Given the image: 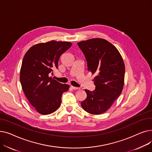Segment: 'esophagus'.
I'll list each match as a JSON object with an SVG mask.
<instances>
[{
  "label": "esophagus",
  "mask_w": 152,
  "mask_h": 152,
  "mask_svg": "<svg viewBox=\"0 0 152 152\" xmlns=\"http://www.w3.org/2000/svg\"><path fill=\"white\" fill-rule=\"evenodd\" d=\"M71 87L73 89H74V90H78V89H79V87H74V86H71Z\"/></svg>",
  "instance_id": "esophagus-1"
}]
</instances>
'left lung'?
<instances>
[{
  "instance_id": "obj_1",
  "label": "left lung",
  "mask_w": 152,
  "mask_h": 152,
  "mask_svg": "<svg viewBox=\"0 0 152 152\" xmlns=\"http://www.w3.org/2000/svg\"><path fill=\"white\" fill-rule=\"evenodd\" d=\"M83 52L87 70L95 74V89H85L87 98L81 103L83 108L92 115L107 111L120 95L124 86L125 66L120 53L107 40L95 38L77 43Z\"/></svg>"
}]
</instances>
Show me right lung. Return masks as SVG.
Segmentation results:
<instances>
[{
  "label": "right lung",
  "instance_id": "right-lung-1",
  "mask_svg": "<svg viewBox=\"0 0 152 152\" xmlns=\"http://www.w3.org/2000/svg\"><path fill=\"white\" fill-rule=\"evenodd\" d=\"M72 45L69 42L51 41L31 47L23 59L20 79L23 91L40 114L49 115L61 104L63 92L69 86L52 78L61 54Z\"/></svg>",
  "mask_w": 152,
  "mask_h": 152
}]
</instances>
